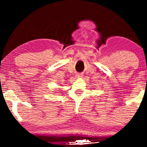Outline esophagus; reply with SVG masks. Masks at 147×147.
<instances>
[{"label":"esophagus","mask_w":147,"mask_h":147,"mask_svg":"<svg viewBox=\"0 0 147 147\" xmlns=\"http://www.w3.org/2000/svg\"><path fill=\"white\" fill-rule=\"evenodd\" d=\"M76 78H81V77H82V75L80 74H76Z\"/></svg>","instance_id":"esophagus-1"}]
</instances>
